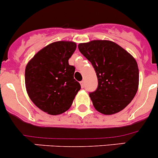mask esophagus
<instances>
[{
	"label": "esophagus",
	"mask_w": 158,
	"mask_h": 158,
	"mask_svg": "<svg viewBox=\"0 0 158 158\" xmlns=\"http://www.w3.org/2000/svg\"><path fill=\"white\" fill-rule=\"evenodd\" d=\"M80 85H81V87H82V88H83V87L85 86V82H84L83 80L81 81V82H80Z\"/></svg>",
	"instance_id": "1"
}]
</instances>
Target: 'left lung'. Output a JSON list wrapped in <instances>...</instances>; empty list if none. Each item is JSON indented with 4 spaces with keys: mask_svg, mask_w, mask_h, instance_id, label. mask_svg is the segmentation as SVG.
Returning <instances> with one entry per match:
<instances>
[{
    "mask_svg": "<svg viewBox=\"0 0 158 158\" xmlns=\"http://www.w3.org/2000/svg\"><path fill=\"white\" fill-rule=\"evenodd\" d=\"M78 48L91 62L97 76V88L89 93L95 109L106 115L121 111L132 101L138 88L135 59L110 41H92L79 44Z\"/></svg>",
    "mask_w": 158,
    "mask_h": 158,
    "instance_id": "8db88e82",
    "label": "left lung"
}]
</instances>
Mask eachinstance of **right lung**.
<instances>
[{"mask_svg":"<svg viewBox=\"0 0 158 158\" xmlns=\"http://www.w3.org/2000/svg\"><path fill=\"white\" fill-rule=\"evenodd\" d=\"M76 48L72 42H56L38 52L25 69V85L32 102L42 111L58 115L68 110L81 85L69 64Z\"/></svg>","mask_w":158,"mask_h":158,"instance_id":"1","label":"right lung"}]
</instances>
